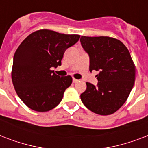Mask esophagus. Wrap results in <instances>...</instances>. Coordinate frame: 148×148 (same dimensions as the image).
<instances>
[{"instance_id": "34e87169", "label": "esophagus", "mask_w": 148, "mask_h": 148, "mask_svg": "<svg viewBox=\"0 0 148 148\" xmlns=\"http://www.w3.org/2000/svg\"><path fill=\"white\" fill-rule=\"evenodd\" d=\"M77 81H78V80H77V79L73 78V82H74V83H77Z\"/></svg>"}]
</instances>
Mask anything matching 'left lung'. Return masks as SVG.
I'll return each instance as SVG.
<instances>
[{"label":"left lung","mask_w":148,"mask_h":148,"mask_svg":"<svg viewBox=\"0 0 148 148\" xmlns=\"http://www.w3.org/2000/svg\"><path fill=\"white\" fill-rule=\"evenodd\" d=\"M81 43L90 57V71H99L97 85L86 82L81 101L95 114H112L125 103L135 81L130 52L121 40L107 36H81Z\"/></svg>","instance_id":"1"}]
</instances>
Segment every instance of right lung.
Masks as SVG:
<instances>
[{
	"label": "right lung",
	"mask_w": 148,
	"mask_h": 148,
	"mask_svg": "<svg viewBox=\"0 0 148 148\" xmlns=\"http://www.w3.org/2000/svg\"><path fill=\"white\" fill-rule=\"evenodd\" d=\"M80 37L41 29L27 36L17 47L11 78L18 97L31 110L45 112L60 103L72 77H60L51 67L61 65L65 51Z\"/></svg>",
	"instance_id": "obj_1"
}]
</instances>
